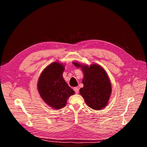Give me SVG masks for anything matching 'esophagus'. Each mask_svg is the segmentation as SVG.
<instances>
[{
	"mask_svg": "<svg viewBox=\"0 0 147 147\" xmlns=\"http://www.w3.org/2000/svg\"><path fill=\"white\" fill-rule=\"evenodd\" d=\"M73 89H74V91L75 92L76 94H78L79 93V88L78 87H74Z\"/></svg>",
	"mask_w": 147,
	"mask_h": 147,
	"instance_id": "34e87169",
	"label": "esophagus"
}]
</instances>
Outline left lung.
<instances>
[{"instance_id": "left-lung-1", "label": "left lung", "mask_w": 147, "mask_h": 147, "mask_svg": "<svg viewBox=\"0 0 147 147\" xmlns=\"http://www.w3.org/2000/svg\"><path fill=\"white\" fill-rule=\"evenodd\" d=\"M78 68H81L84 73V87L80 89V94L87 105L94 110H101L109 102L112 93L111 83L106 71L100 65H82L73 62Z\"/></svg>"}]
</instances>
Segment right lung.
<instances>
[{"label":"right lung","mask_w":147,"mask_h":147,"mask_svg":"<svg viewBox=\"0 0 147 147\" xmlns=\"http://www.w3.org/2000/svg\"><path fill=\"white\" fill-rule=\"evenodd\" d=\"M64 69L63 63H52L42 71L38 81V90L42 99L55 109L64 107L68 98L74 94L63 78Z\"/></svg>","instance_id":"add662e5"}]
</instances>
